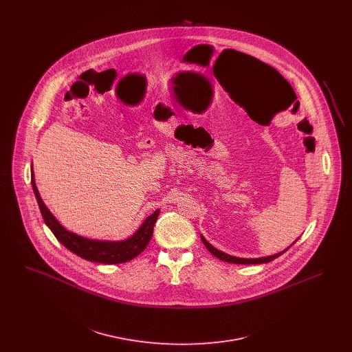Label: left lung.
I'll return each mask as SVG.
<instances>
[{
  "label": "left lung",
  "instance_id": "obj_1",
  "mask_svg": "<svg viewBox=\"0 0 352 352\" xmlns=\"http://www.w3.org/2000/svg\"><path fill=\"white\" fill-rule=\"evenodd\" d=\"M239 51H236L234 54L236 55H241V56H247V58H250V55H245V54H241V52H239V54H236V52ZM252 59V56H251ZM254 63H257V65H260V66H267L265 63H263V62H260V60H257V59H252ZM201 241H203V244H204V247L208 250V251L211 252L215 257H218L219 260H221V261H226V263H231V264H265V263H269V261H272V260H274V258H277L278 256H281L283 253H285V252L287 251L292 245H289L285 251L283 252H278V253H276V254H272V256H267V257H258V258H243V257H234V256H231V254H227V253H224V252L219 251V250H217L214 245H211L206 239H204V236L203 234H201Z\"/></svg>",
  "mask_w": 352,
  "mask_h": 352
}]
</instances>
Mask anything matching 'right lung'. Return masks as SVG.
I'll list each match as a JSON object with an SVG mask.
<instances>
[{"mask_svg":"<svg viewBox=\"0 0 352 352\" xmlns=\"http://www.w3.org/2000/svg\"><path fill=\"white\" fill-rule=\"evenodd\" d=\"M32 184H33L34 194L38 201L41 214L46 226L55 234V237L72 253L78 254L84 260L100 264H121L131 261L137 257L141 252L146 248L151 241L154 224L160 215V210H155L151 215L142 221L140 228L134 232L131 237L118 241H109V240H94L87 239L80 234L69 232L59 221L51 214L50 210L42 201L39 191L36 188L35 179H34L33 165H32Z\"/></svg>","mask_w":352,"mask_h":352,"instance_id":"obj_1","label":"right lung"}]
</instances>
